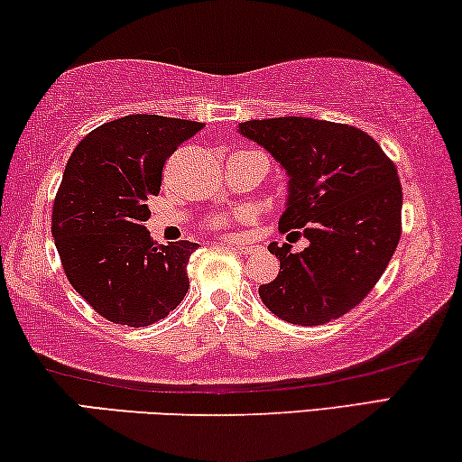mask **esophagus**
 Here are the masks:
<instances>
[{
    "mask_svg": "<svg viewBox=\"0 0 462 462\" xmlns=\"http://www.w3.org/2000/svg\"><path fill=\"white\" fill-rule=\"evenodd\" d=\"M226 244L229 245H233L236 249H239L241 254H252L254 249H255V245H249V244H244V241H239V239H229L226 241Z\"/></svg>",
    "mask_w": 462,
    "mask_h": 462,
    "instance_id": "1",
    "label": "esophagus"
}]
</instances>
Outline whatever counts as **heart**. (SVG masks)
Here are the masks:
<instances>
[{
  "mask_svg": "<svg viewBox=\"0 0 462 462\" xmlns=\"http://www.w3.org/2000/svg\"><path fill=\"white\" fill-rule=\"evenodd\" d=\"M252 217V210H239V213H233V215H217L210 218V226H215V229H223L233 221H237V218H249Z\"/></svg>",
  "mask_w": 462,
  "mask_h": 462,
  "instance_id": "b5f03b06",
  "label": "heart"
}]
</instances>
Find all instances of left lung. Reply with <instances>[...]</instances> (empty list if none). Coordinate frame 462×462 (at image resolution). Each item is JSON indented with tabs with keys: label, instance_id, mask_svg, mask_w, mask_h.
Returning <instances> with one entry per match:
<instances>
[{
	"label": "left lung",
	"instance_id": "8db88e82",
	"mask_svg": "<svg viewBox=\"0 0 462 462\" xmlns=\"http://www.w3.org/2000/svg\"><path fill=\"white\" fill-rule=\"evenodd\" d=\"M289 176L281 231L302 229L309 245L270 244L281 260L260 286L272 313L294 325H323L360 305L402 237V181L370 134L356 126L305 116L239 123Z\"/></svg>",
	"mask_w": 462,
	"mask_h": 462
}]
</instances>
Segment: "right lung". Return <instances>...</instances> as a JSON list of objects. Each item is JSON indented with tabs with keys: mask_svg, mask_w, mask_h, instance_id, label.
<instances>
[{
	"mask_svg": "<svg viewBox=\"0 0 462 462\" xmlns=\"http://www.w3.org/2000/svg\"><path fill=\"white\" fill-rule=\"evenodd\" d=\"M204 125L131 115L94 128L67 162L52 207V237L75 291L104 319L147 328L186 297L199 244H155L147 200L165 162Z\"/></svg>",
	"mask_w": 462,
	"mask_h": 462,
	"instance_id": "right-lung-1",
	"label": "right lung"
}]
</instances>
